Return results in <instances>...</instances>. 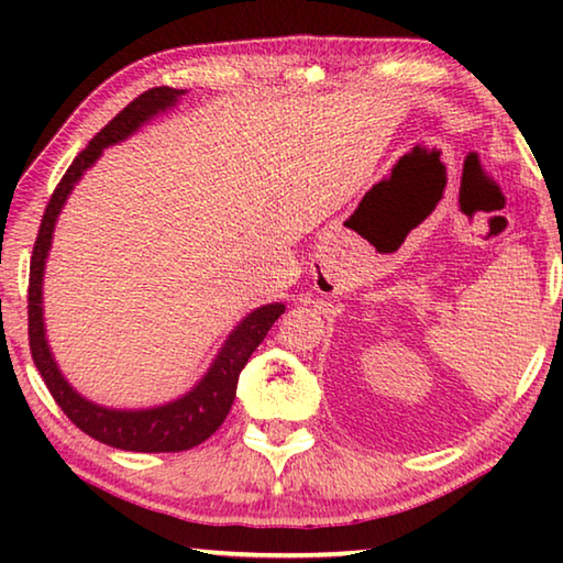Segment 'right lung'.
I'll return each mask as SVG.
<instances>
[{
	"mask_svg": "<svg viewBox=\"0 0 563 563\" xmlns=\"http://www.w3.org/2000/svg\"><path fill=\"white\" fill-rule=\"evenodd\" d=\"M184 89L156 87L133 99L126 109L117 113L97 136L89 141V146L74 158V164L66 170L59 186L49 198L46 206L40 235H36L32 265H30V347L32 360L40 375L49 387L56 405L62 412L87 432L93 440H99L109 446L126 452H184L190 446L206 442L223 419L231 412L238 375L245 367L247 357L253 355L255 347L261 345L273 328V322L285 312L283 302H271L263 308H255L251 316L238 322L235 330L223 342L221 352L208 367V373L198 379L190 393L174 399V402L148 407V409H111L97 402H89L76 389L66 383L59 365L46 342L44 330V308H42V283H44V265L49 258L52 235L56 218H59L66 198L79 184L84 170L97 164V158L103 154V148L119 144L129 139L133 131H139L146 121L156 113L176 107Z\"/></svg>",
	"mask_w": 563,
	"mask_h": 563,
	"instance_id": "right-lung-1",
	"label": "right lung"
}]
</instances>
